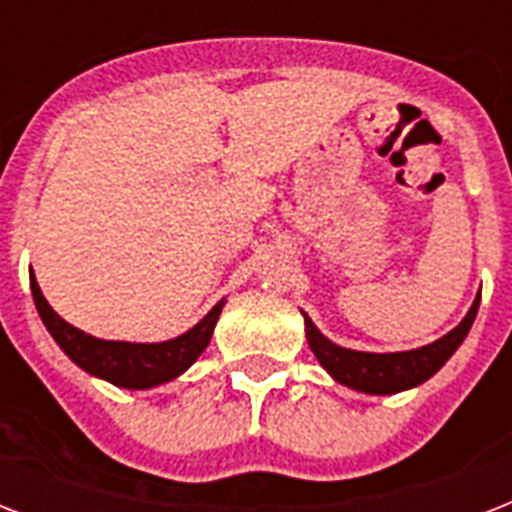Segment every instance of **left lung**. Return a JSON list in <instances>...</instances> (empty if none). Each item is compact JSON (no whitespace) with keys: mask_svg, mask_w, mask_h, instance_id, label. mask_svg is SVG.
<instances>
[{"mask_svg":"<svg viewBox=\"0 0 512 512\" xmlns=\"http://www.w3.org/2000/svg\"><path fill=\"white\" fill-rule=\"evenodd\" d=\"M478 305H481V295L473 300L465 319L449 335L438 337L436 342L422 345V348L401 350V353H366V350L342 348L321 335L308 313H303L305 337H308L313 356L319 358V364L340 385H348V388L369 393V396H390V393H401V390L422 385L452 358V353L460 348L476 321Z\"/></svg>","mask_w":512,"mask_h":512,"instance_id":"8db88e82","label":"left lung"}]
</instances>
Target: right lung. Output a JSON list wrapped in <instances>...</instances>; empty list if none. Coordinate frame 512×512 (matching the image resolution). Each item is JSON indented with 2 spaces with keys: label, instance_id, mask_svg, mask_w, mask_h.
I'll return each instance as SVG.
<instances>
[{
  "label": "right lung",
  "instance_id": "obj_1",
  "mask_svg": "<svg viewBox=\"0 0 512 512\" xmlns=\"http://www.w3.org/2000/svg\"><path fill=\"white\" fill-rule=\"evenodd\" d=\"M31 295L44 327L58 342L60 350L66 353L76 366L100 380L111 382L116 388L127 390H148L164 382L175 380L204 353L212 340L215 324L220 319L225 300L212 308L204 319L191 327L185 335L172 337L164 342H124V340H100L82 329L71 327L58 313L52 311L50 303L44 300L42 289L36 284L31 273Z\"/></svg>",
  "mask_w": 512,
  "mask_h": 512
}]
</instances>
